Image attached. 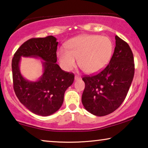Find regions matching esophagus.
Here are the masks:
<instances>
[{"label": "esophagus", "mask_w": 148, "mask_h": 148, "mask_svg": "<svg viewBox=\"0 0 148 148\" xmlns=\"http://www.w3.org/2000/svg\"><path fill=\"white\" fill-rule=\"evenodd\" d=\"M80 79H81V77L79 76H78V75L75 76V81H78V80H80Z\"/></svg>", "instance_id": "obj_1"}]
</instances>
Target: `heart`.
I'll list each match as a JSON object with an SVG mask.
<instances>
[{
	"label": "heart",
	"mask_w": 148,
	"mask_h": 148,
	"mask_svg": "<svg viewBox=\"0 0 148 148\" xmlns=\"http://www.w3.org/2000/svg\"><path fill=\"white\" fill-rule=\"evenodd\" d=\"M66 50L60 48L57 56L60 65L71 71L79 65L87 73H95L103 69L112 57L114 44L107 36L84 35L75 37L65 44Z\"/></svg>",
	"instance_id": "heart-1"
}]
</instances>
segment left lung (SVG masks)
<instances>
[{"label":"left lung","mask_w":148,"mask_h":148,"mask_svg":"<svg viewBox=\"0 0 148 148\" xmlns=\"http://www.w3.org/2000/svg\"><path fill=\"white\" fill-rule=\"evenodd\" d=\"M116 46L110 62L99 73L82 78L84 108L98 116L116 110L126 98L135 73L133 54L129 44L115 36Z\"/></svg>","instance_id":"obj_1"}]
</instances>
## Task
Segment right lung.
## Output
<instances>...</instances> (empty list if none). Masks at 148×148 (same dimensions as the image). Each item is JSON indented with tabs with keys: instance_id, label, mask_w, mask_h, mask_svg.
I'll use <instances>...</instances> for the list:
<instances>
[{
	"instance_id": "obj_1",
	"label": "right lung",
	"mask_w": 148,
	"mask_h": 148,
	"mask_svg": "<svg viewBox=\"0 0 148 148\" xmlns=\"http://www.w3.org/2000/svg\"><path fill=\"white\" fill-rule=\"evenodd\" d=\"M58 42L52 36L32 38L24 42L12 59L13 88L20 102L29 111L40 116H49L61 107L64 94L74 81V74L64 71L56 58ZM43 60V74L36 82L28 81L20 72L21 56Z\"/></svg>"
}]
</instances>
